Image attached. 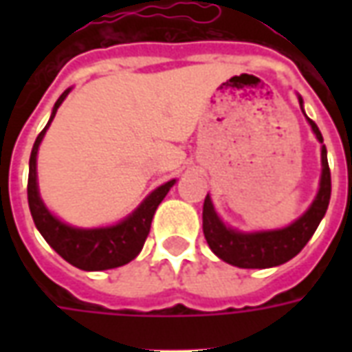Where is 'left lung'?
I'll return each instance as SVG.
<instances>
[{"label":"left lung","mask_w":352,"mask_h":352,"mask_svg":"<svg viewBox=\"0 0 352 352\" xmlns=\"http://www.w3.org/2000/svg\"><path fill=\"white\" fill-rule=\"evenodd\" d=\"M298 101L303 111L302 96H298ZM307 122L318 141L322 143V133L317 128V124L311 118H307ZM320 164H322V171H320L318 192L313 204L307 207L305 213L300 214L294 222H290L285 228L260 230V232H239L236 228H230L214 211L211 196L207 194L204 201V236H206L209 249L224 262L237 265V267H245V270L275 267L294 258L315 234L330 204L332 179H330L324 145L320 146Z\"/></svg>","instance_id":"left-lung-1"}]
</instances>
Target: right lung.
<instances>
[{"mask_svg": "<svg viewBox=\"0 0 352 352\" xmlns=\"http://www.w3.org/2000/svg\"><path fill=\"white\" fill-rule=\"evenodd\" d=\"M72 88H67L52 107L49 124L45 130L37 135L30 156V175H28V204L30 211L34 217L35 228L41 232L45 241L54 249V251L75 267L85 270V272H101V270H113L120 265L128 264L138 256L145 239L151 232V222L156 213V209L166 198L169 188L177 183L171 179L168 183L160 184L146 196L139 207L131 214L113 226H103V228H77L72 224H65L58 219L56 214L50 213V209L45 206L37 186V153L41 145L45 133L49 130L52 118L56 116L58 107L62 101L67 98Z\"/></svg>", "mask_w": 352, "mask_h": 352, "instance_id": "1", "label": "right lung"}]
</instances>
